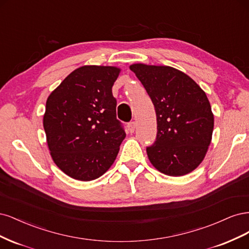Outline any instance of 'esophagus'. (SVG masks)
<instances>
[{
  "mask_svg": "<svg viewBox=\"0 0 249 249\" xmlns=\"http://www.w3.org/2000/svg\"><path fill=\"white\" fill-rule=\"evenodd\" d=\"M127 127H128V130H129V132H130V133H133V132H134V129H135V122H134V121L129 122V123H128Z\"/></svg>",
  "mask_w": 249,
  "mask_h": 249,
  "instance_id": "obj_1",
  "label": "esophagus"
}]
</instances>
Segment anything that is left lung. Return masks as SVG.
Segmentation results:
<instances>
[{
  "label": "left lung",
  "instance_id": "obj_1",
  "mask_svg": "<svg viewBox=\"0 0 249 249\" xmlns=\"http://www.w3.org/2000/svg\"><path fill=\"white\" fill-rule=\"evenodd\" d=\"M130 69L156 113V140L147 147L151 163L173 177L196 170L207 153L214 127L206 93L194 79L170 66L133 64Z\"/></svg>",
  "mask_w": 249,
  "mask_h": 249
}]
</instances>
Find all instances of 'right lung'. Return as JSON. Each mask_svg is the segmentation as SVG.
I'll return each instance as SVG.
<instances>
[{"label":"right lung","mask_w":249,"mask_h":249,"mask_svg":"<svg viewBox=\"0 0 249 249\" xmlns=\"http://www.w3.org/2000/svg\"><path fill=\"white\" fill-rule=\"evenodd\" d=\"M120 69L83 66L52 92L43 127L54 163L69 177L92 181L114 163L126 133L111 88Z\"/></svg>","instance_id":"add662e5"}]
</instances>
